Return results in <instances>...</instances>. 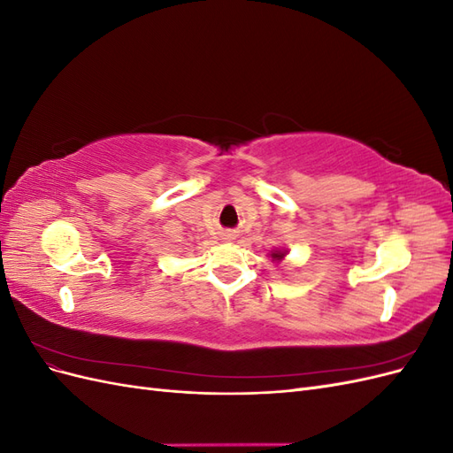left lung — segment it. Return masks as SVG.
I'll list each match as a JSON object with an SVG mask.
<instances>
[{
  "mask_svg": "<svg viewBox=\"0 0 453 453\" xmlns=\"http://www.w3.org/2000/svg\"><path fill=\"white\" fill-rule=\"evenodd\" d=\"M272 257H273V258H276V260H280V258H283V253L276 251V253H272Z\"/></svg>",
  "mask_w": 453,
  "mask_h": 453,
  "instance_id": "obj_1",
  "label": "left lung"
}]
</instances>
